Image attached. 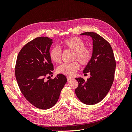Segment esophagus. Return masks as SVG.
Returning a JSON list of instances; mask_svg holds the SVG:
<instances>
[{
	"mask_svg": "<svg viewBox=\"0 0 132 132\" xmlns=\"http://www.w3.org/2000/svg\"><path fill=\"white\" fill-rule=\"evenodd\" d=\"M67 80H68V81H69V80H71V79H72V78H71V77H67Z\"/></svg>",
	"mask_w": 132,
	"mask_h": 132,
	"instance_id": "1",
	"label": "esophagus"
}]
</instances>
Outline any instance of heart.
<instances>
[{
    "label": "heart",
    "instance_id": "obj_1",
    "mask_svg": "<svg viewBox=\"0 0 132 132\" xmlns=\"http://www.w3.org/2000/svg\"><path fill=\"white\" fill-rule=\"evenodd\" d=\"M85 42L79 37H71L64 39L61 43V46L65 50L74 51L73 61H77L82 65H87L90 62L93 53L90 48L85 46ZM50 58L55 63L61 61L62 50L58 47H54L49 52ZM74 61L70 64H63L58 67L57 73L68 77H72L80 68L79 63Z\"/></svg>",
    "mask_w": 132,
    "mask_h": 132
}]
</instances>
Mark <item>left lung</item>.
<instances>
[{"label": "left lung", "mask_w": 132, "mask_h": 132, "mask_svg": "<svg viewBox=\"0 0 132 132\" xmlns=\"http://www.w3.org/2000/svg\"><path fill=\"white\" fill-rule=\"evenodd\" d=\"M81 35L93 38V56L83 71L85 74L90 73L91 77L86 81L81 78H75L79 82L75 94L81 102L92 105L102 100L109 92L114 80L116 63L112 48L105 38L93 32Z\"/></svg>", "instance_id": "obj_1"}]
</instances>
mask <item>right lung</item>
<instances>
[{"label":"right lung","mask_w":132,"mask_h":132,"mask_svg":"<svg viewBox=\"0 0 132 132\" xmlns=\"http://www.w3.org/2000/svg\"><path fill=\"white\" fill-rule=\"evenodd\" d=\"M52 41L47 37H39L26 43L18 54L15 68V77L23 96L42 110L49 109L57 103L67 81L61 74L45 80L53 74L49 56Z\"/></svg>","instance_id":"1"}]
</instances>
